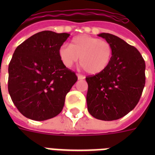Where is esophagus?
Instances as JSON below:
<instances>
[{
  "mask_svg": "<svg viewBox=\"0 0 155 155\" xmlns=\"http://www.w3.org/2000/svg\"><path fill=\"white\" fill-rule=\"evenodd\" d=\"M77 76H78V79H79V80H84V78H85L84 75H80V74H78Z\"/></svg>",
  "mask_w": 155,
  "mask_h": 155,
  "instance_id": "1",
  "label": "esophagus"
}]
</instances>
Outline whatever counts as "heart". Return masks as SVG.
<instances>
[{
    "label": "heart",
    "mask_w": 155,
    "mask_h": 155,
    "mask_svg": "<svg viewBox=\"0 0 155 155\" xmlns=\"http://www.w3.org/2000/svg\"><path fill=\"white\" fill-rule=\"evenodd\" d=\"M58 56L66 68H71L80 58V65L85 71L96 75L108 66L113 56V47L106 40L80 35L71 40L70 46H61Z\"/></svg>",
    "instance_id": "obj_1"
}]
</instances>
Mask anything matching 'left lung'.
<instances>
[{
  "label": "left lung",
  "mask_w": 155,
  "mask_h": 155,
  "mask_svg": "<svg viewBox=\"0 0 155 155\" xmlns=\"http://www.w3.org/2000/svg\"><path fill=\"white\" fill-rule=\"evenodd\" d=\"M98 36L113 47V56L104 71L88 75V113L102 120H117L133 110L139 101L146 83V63L140 52L115 35Z\"/></svg>",
  "instance_id": "left-lung-1"
}]
</instances>
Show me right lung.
Masks as SVG:
<instances>
[{
	"mask_svg": "<svg viewBox=\"0 0 155 155\" xmlns=\"http://www.w3.org/2000/svg\"><path fill=\"white\" fill-rule=\"evenodd\" d=\"M69 36L45 30L16 48L8 64V90L25 117L45 120L63 110L66 95L78 80L58 56V50Z\"/></svg>",
	"mask_w": 155,
	"mask_h": 155,
	"instance_id": "obj_1",
	"label": "right lung"
}]
</instances>
